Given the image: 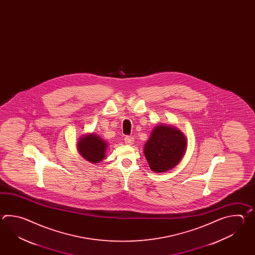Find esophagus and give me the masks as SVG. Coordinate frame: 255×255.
Here are the masks:
<instances>
[{
    "mask_svg": "<svg viewBox=\"0 0 255 255\" xmlns=\"http://www.w3.org/2000/svg\"><path fill=\"white\" fill-rule=\"evenodd\" d=\"M125 142L126 144H128V145H132L134 142V137L131 135H127L125 136Z\"/></svg>",
    "mask_w": 255,
    "mask_h": 255,
    "instance_id": "34e87169",
    "label": "esophagus"
}]
</instances>
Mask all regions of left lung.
<instances>
[{
    "mask_svg": "<svg viewBox=\"0 0 255 255\" xmlns=\"http://www.w3.org/2000/svg\"><path fill=\"white\" fill-rule=\"evenodd\" d=\"M187 146L184 134L175 127L157 125L144 146V154L154 172H166L179 164Z\"/></svg>",
    "mask_w": 255,
    "mask_h": 255,
    "instance_id": "8db88e82",
    "label": "left lung"
}]
</instances>
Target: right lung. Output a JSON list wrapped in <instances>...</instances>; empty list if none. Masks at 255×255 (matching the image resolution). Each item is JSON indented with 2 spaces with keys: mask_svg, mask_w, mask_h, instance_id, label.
Instances as JSON below:
<instances>
[{
  "mask_svg": "<svg viewBox=\"0 0 255 255\" xmlns=\"http://www.w3.org/2000/svg\"><path fill=\"white\" fill-rule=\"evenodd\" d=\"M108 143L97 134L82 135L77 143V150L82 157L91 163H99L106 157Z\"/></svg>",
  "mask_w": 255,
  "mask_h": 255,
  "instance_id": "1",
  "label": "right lung"
}]
</instances>
